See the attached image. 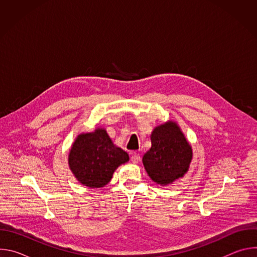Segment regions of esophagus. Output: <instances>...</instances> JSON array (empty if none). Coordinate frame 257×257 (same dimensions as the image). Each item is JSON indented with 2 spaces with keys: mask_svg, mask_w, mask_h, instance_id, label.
<instances>
[{
  "mask_svg": "<svg viewBox=\"0 0 257 257\" xmlns=\"http://www.w3.org/2000/svg\"><path fill=\"white\" fill-rule=\"evenodd\" d=\"M131 161L133 164H137L140 161V155L136 153H131Z\"/></svg>",
  "mask_w": 257,
  "mask_h": 257,
  "instance_id": "esophagus-1",
  "label": "esophagus"
}]
</instances>
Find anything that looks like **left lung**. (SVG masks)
<instances>
[{
  "mask_svg": "<svg viewBox=\"0 0 257 257\" xmlns=\"http://www.w3.org/2000/svg\"><path fill=\"white\" fill-rule=\"evenodd\" d=\"M152 148L142 162L149 176L158 184L168 185L184 176L192 159V150L178 125L169 121L152 133Z\"/></svg>",
  "mask_w": 257,
  "mask_h": 257,
  "instance_id": "8db88e82",
  "label": "left lung"
}]
</instances>
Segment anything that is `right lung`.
<instances>
[{
  "label": "right lung",
  "mask_w": 257,
  "mask_h": 257,
  "mask_svg": "<svg viewBox=\"0 0 257 257\" xmlns=\"http://www.w3.org/2000/svg\"><path fill=\"white\" fill-rule=\"evenodd\" d=\"M128 161V154L114 145L104 129L78 135L69 154L72 173L90 188L106 185L115 170Z\"/></svg>",
  "instance_id": "1"
}]
</instances>
